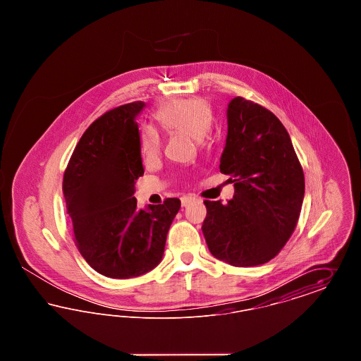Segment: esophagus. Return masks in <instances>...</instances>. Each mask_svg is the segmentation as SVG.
<instances>
[{"label": "esophagus", "instance_id": "34e87169", "mask_svg": "<svg viewBox=\"0 0 361 361\" xmlns=\"http://www.w3.org/2000/svg\"><path fill=\"white\" fill-rule=\"evenodd\" d=\"M195 200H197V199L193 197V196H184V197H181V206L187 207L188 204H190L192 202H195Z\"/></svg>", "mask_w": 361, "mask_h": 361}]
</instances>
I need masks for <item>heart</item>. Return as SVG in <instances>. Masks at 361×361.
Returning a JSON list of instances; mask_svg holds the SVG:
<instances>
[{
  "mask_svg": "<svg viewBox=\"0 0 361 361\" xmlns=\"http://www.w3.org/2000/svg\"><path fill=\"white\" fill-rule=\"evenodd\" d=\"M155 118L166 133L187 134L196 140H203L214 121V112L209 103L203 97L176 99L161 105ZM162 139L158 130L145 124L140 130V149L145 157L159 153Z\"/></svg>",
  "mask_w": 361,
  "mask_h": 361,
  "instance_id": "1",
  "label": "heart"
}]
</instances>
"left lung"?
<instances>
[{
	"mask_svg": "<svg viewBox=\"0 0 361 361\" xmlns=\"http://www.w3.org/2000/svg\"><path fill=\"white\" fill-rule=\"evenodd\" d=\"M221 172L231 176L227 204L206 200L202 226L211 255L234 267H256L290 240L305 197V176L286 127L242 97L227 106Z\"/></svg>",
	"mask_w": 361,
	"mask_h": 361,
	"instance_id": "obj_1",
	"label": "left lung"
}]
</instances>
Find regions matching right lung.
Here are the masks:
<instances>
[{
    "label": "right lung",
    "mask_w": 361,
    "mask_h": 361,
    "mask_svg": "<svg viewBox=\"0 0 361 361\" xmlns=\"http://www.w3.org/2000/svg\"><path fill=\"white\" fill-rule=\"evenodd\" d=\"M134 102L93 121L75 146L63 176V195L75 243L86 262L112 279H131L161 262L166 235L181 202L137 207L135 181L143 176Z\"/></svg>",
    "instance_id": "add662e5"
}]
</instances>
